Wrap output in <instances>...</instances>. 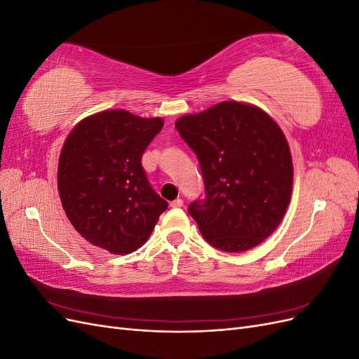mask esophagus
<instances>
[{"instance_id": "esophagus-1", "label": "esophagus", "mask_w": 359, "mask_h": 359, "mask_svg": "<svg viewBox=\"0 0 359 359\" xmlns=\"http://www.w3.org/2000/svg\"><path fill=\"white\" fill-rule=\"evenodd\" d=\"M182 205H184V202H182V199H180V198L170 202V206H172V208H181Z\"/></svg>"}]
</instances>
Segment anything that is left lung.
Here are the masks:
<instances>
[{
  "label": "left lung",
  "instance_id": "obj_1",
  "mask_svg": "<svg viewBox=\"0 0 359 359\" xmlns=\"http://www.w3.org/2000/svg\"><path fill=\"white\" fill-rule=\"evenodd\" d=\"M196 154L205 196L189 205L205 241L245 252L273 233L290 201L293 168L287 140L259 107L222 102L175 124Z\"/></svg>",
  "mask_w": 359,
  "mask_h": 359
}]
</instances>
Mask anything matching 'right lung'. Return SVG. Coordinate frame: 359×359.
Masks as SVG:
<instances>
[{
  "label": "right lung",
  "mask_w": 359,
  "mask_h": 359,
  "mask_svg": "<svg viewBox=\"0 0 359 359\" xmlns=\"http://www.w3.org/2000/svg\"><path fill=\"white\" fill-rule=\"evenodd\" d=\"M161 118L104 111L76 126L62 147L58 191L69 220L86 241L114 255L144 245L168 202L151 187L142 154Z\"/></svg>",
  "instance_id": "obj_1"
}]
</instances>
